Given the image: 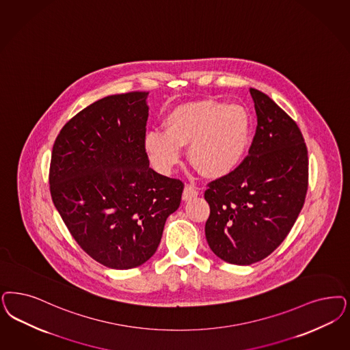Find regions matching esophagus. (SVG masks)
<instances>
[{
	"label": "esophagus",
	"mask_w": 350,
	"mask_h": 350,
	"mask_svg": "<svg viewBox=\"0 0 350 350\" xmlns=\"http://www.w3.org/2000/svg\"><path fill=\"white\" fill-rule=\"evenodd\" d=\"M199 191L196 190V187H193L191 185H186L185 189H183V193H182V199L186 202V200H190L195 196H198Z\"/></svg>",
	"instance_id": "esophagus-1"
}]
</instances>
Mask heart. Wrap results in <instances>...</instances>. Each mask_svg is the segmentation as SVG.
I'll return each mask as SVG.
<instances>
[{
  "label": "heart",
  "mask_w": 350,
  "mask_h": 350,
  "mask_svg": "<svg viewBox=\"0 0 350 350\" xmlns=\"http://www.w3.org/2000/svg\"><path fill=\"white\" fill-rule=\"evenodd\" d=\"M164 133L148 132L144 148L152 167L169 174L189 146L190 163L206 178H221L238 167L250 144V115L238 103L200 100L172 109Z\"/></svg>",
  "instance_id": "heart-1"
}]
</instances>
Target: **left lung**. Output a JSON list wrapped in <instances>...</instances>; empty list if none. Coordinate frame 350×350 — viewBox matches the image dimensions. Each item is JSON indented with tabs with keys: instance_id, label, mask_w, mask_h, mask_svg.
Returning a JSON list of instances; mask_svg holds the SVG:
<instances>
[{
	"instance_id": "8db88e82",
	"label": "left lung",
	"mask_w": 350,
	"mask_h": 350,
	"mask_svg": "<svg viewBox=\"0 0 350 350\" xmlns=\"http://www.w3.org/2000/svg\"><path fill=\"white\" fill-rule=\"evenodd\" d=\"M257 126L248 155L209 182L205 238L221 260L251 265L274 252L301 212L308 191V150L297 124L251 88Z\"/></svg>"
}]
</instances>
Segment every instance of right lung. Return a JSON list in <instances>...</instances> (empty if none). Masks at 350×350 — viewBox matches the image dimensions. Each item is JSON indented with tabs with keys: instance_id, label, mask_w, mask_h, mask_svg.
<instances>
[{
	"instance_id": "add662e5",
	"label": "right lung",
	"mask_w": 350,
	"mask_h": 350,
	"mask_svg": "<svg viewBox=\"0 0 350 350\" xmlns=\"http://www.w3.org/2000/svg\"><path fill=\"white\" fill-rule=\"evenodd\" d=\"M147 92L99 99L58 134L49 183L73 239L96 262L126 270L157 252L183 183L150 168Z\"/></svg>"
}]
</instances>
